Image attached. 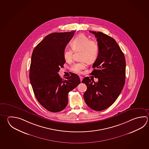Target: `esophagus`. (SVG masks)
<instances>
[{
    "label": "esophagus",
    "instance_id": "34e87169",
    "mask_svg": "<svg viewBox=\"0 0 149 149\" xmlns=\"http://www.w3.org/2000/svg\"><path fill=\"white\" fill-rule=\"evenodd\" d=\"M79 79H80V81H82V80H83V77H82V76H80V77H79Z\"/></svg>",
    "mask_w": 149,
    "mask_h": 149
}]
</instances>
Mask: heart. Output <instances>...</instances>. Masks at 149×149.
I'll return each mask as SVG.
<instances>
[{"mask_svg":"<svg viewBox=\"0 0 149 149\" xmlns=\"http://www.w3.org/2000/svg\"><path fill=\"white\" fill-rule=\"evenodd\" d=\"M71 48H68L64 52V56L66 62H71L73 59V51H81L80 57L83 61L75 63L71 68L74 73L79 74L82 70L86 68V61L89 63L95 60L99 53V45L97 42L94 40H90L88 37L84 34H79L70 42Z\"/></svg>","mask_w":149,"mask_h":149,"instance_id":"1","label":"heart"}]
</instances>
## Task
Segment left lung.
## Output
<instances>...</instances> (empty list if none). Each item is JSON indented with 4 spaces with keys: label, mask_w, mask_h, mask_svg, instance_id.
I'll use <instances>...</instances> for the list:
<instances>
[{
    "label": "left lung",
    "mask_w": 149,
    "mask_h": 149,
    "mask_svg": "<svg viewBox=\"0 0 149 149\" xmlns=\"http://www.w3.org/2000/svg\"><path fill=\"white\" fill-rule=\"evenodd\" d=\"M95 35L99 45V53L91 73L98 79L86 77L83 83L87 86L84 94L86 104L95 111H102L112 105L120 94L125 84L126 62L118 43L102 32L90 31Z\"/></svg>",
    "instance_id": "obj_1"
}]
</instances>
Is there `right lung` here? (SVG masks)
Wrapping results in <instances>:
<instances>
[{
	"label": "right lung",
	"mask_w": 149,
	"mask_h": 149,
	"mask_svg": "<svg viewBox=\"0 0 149 149\" xmlns=\"http://www.w3.org/2000/svg\"><path fill=\"white\" fill-rule=\"evenodd\" d=\"M75 31L48 35L34 48L31 55L29 79L39 103L52 112L64 110L68 103V94L81 83L72 74L65 79L58 72L65 63V49Z\"/></svg>",
	"instance_id": "add662e5"
}]
</instances>
